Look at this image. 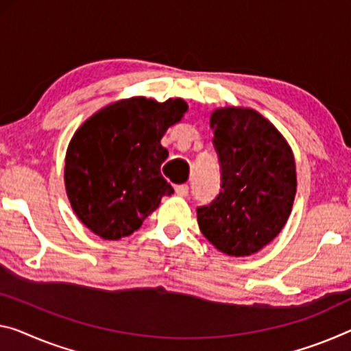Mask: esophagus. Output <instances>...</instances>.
<instances>
[{
    "instance_id": "34e87169",
    "label": "esophagus",
    "mask_w": 351,
    "mask_h": 351,
    "mask_svg": "<svg viewBox=\"0 0 351 351\" xmlns=\"http://www.w3.org/2000/svg\"><path fill=\"white\" fill-rule=\"evenodd\" d=\"M188 191H190V188H188L186 183H183V185H177L176 186V193L179 194V196H188Z\"/></svg>"
}]
</instances>
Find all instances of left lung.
Masks as SVG:
<instances>
[{
  "label": "left lung",
  "instance_id": "left-lung-1",
  "mask_svg": "<svg viewBox=\"0 0 351 351\" xmlns=\"http://www.w3.org/2000/svg\"><path fill=\"white\" fill-rule=\"evenodd\" d=\"M221 190L196 208L199 229L218 251L251 256L274 240L292 212L295 160L282 134L247 108H221L210 117Z\"/></svg>",
  "mask_w": 351,
  "mask_h": 351
}]
</instances>
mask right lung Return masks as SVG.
<instances>
[{"label":"right lung","mask_w":351,"mask_h":351,"mask_svg":"<svg viewBox=\"0 0 351 351\" xmlns=\"http://www.w3.org/2000/svg\"><path fill=\"white\" fill-rule=\"evenodd\" d=\"M180 99L158 104L144 97L116 101L89 117L69 144L64 180L73 212L105 240L141 228L174 190L160 168L168 150L160 139L182 119Z\"/></svg>","instance_id":"1"}]
</instances>
